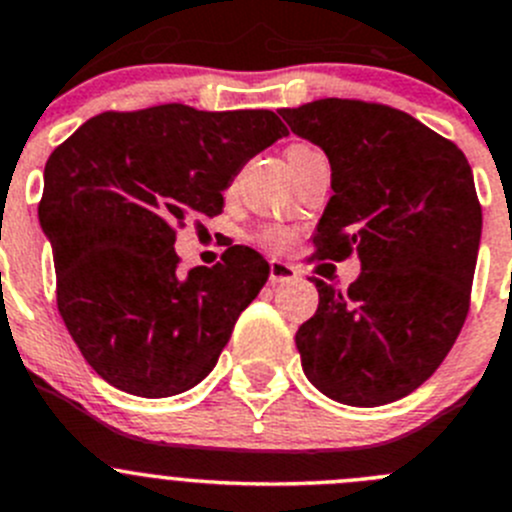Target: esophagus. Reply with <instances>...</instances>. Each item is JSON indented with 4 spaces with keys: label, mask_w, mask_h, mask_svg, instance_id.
Listing matches in <instances>:
<instances>
[{
    "label": "esophagus",
    "mask_w": 512,
    "mask_h": 512,
    "mask_svg": "<svg viewBox=\"0 0 512 512\" xmlns=\"http://www.w3.org/2000/svg\"><path fill=\"white\" fill-rule=\"evenodd\" d=\"M298 267L288 265L283 260H270V283L278 285V283H293L298 280Z\"/></svg>",
    "instance_id": "obj_1"
}]
</instances>
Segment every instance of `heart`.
Masks as SVG:
<instances>
[{
	"instance_id": "1",
	"label": "heart",
	"mask_w": 512,
	"mask_h": 512,
	"mask_svg": "<svg viewBox=\"0 0 512 512\" xmlns=\"http://www.w3.org/2000/svg\"><path fill=\"white\" fill-rule=\"evenodd\" d=\"M260 242L262 245L272 247V250H283V247L290 242V232H285V229L280 227H267L260 232Z\"/></svg>"
}]
</instances>
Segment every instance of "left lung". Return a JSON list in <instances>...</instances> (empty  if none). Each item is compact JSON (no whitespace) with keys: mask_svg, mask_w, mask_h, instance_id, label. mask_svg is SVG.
Segmentation results:
<instances>
[{"mask_svg":"<svg viewBox=\"0 0 512 512\" xmlns=\"http://www.w3.org/2000/svg\"><path fill=\"white\" fill-rule=\"evenodd\" d=\"M280 116L331 164L315 257L361 262L348 290L313 278L318 310L295 333L303 371L328 399L381 407L439 369L467 318L482 234L472 169L386 105L323 98Z\"/></svg>","mask_w":512,"mask_h":512,"instance_id":"left-lung-1","label":"left lung"}]
</instances>
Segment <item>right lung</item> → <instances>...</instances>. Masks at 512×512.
<instances>
[{"mask_svg": "<svg viewBox=\"0 0 512 512\" xmlns=\"http://www.w3.org/2000/svg\"><path fill=\"white\" fill-rule=\"evenodd\" d=\"M283 136L272 111L169 103L100 113L52 151L37 214L55 257L57 308L108 384L164 399L217 366L270 265L234 245L214 267L179 275L176 227L222 212L242 166Z\"/></svg>", "mask_w": 512, "mask_h": 512, "instance_id": "obj_1", "label": "right lung"}]
</instances>
